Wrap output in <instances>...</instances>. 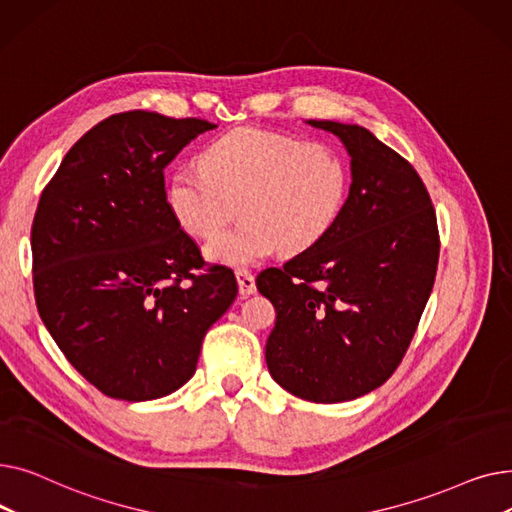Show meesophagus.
<instances>
[{"mask_svg":"<svg viewBox=\"0 0 512 512\" xmlns=\"http://www.w3.org/2000/svg\"><path fill=\"white\" fill-rule=\"evenodd\" d=\"M236 280H238V290L242 297H251V294L257 292V286H255V276L245 270V267H238L236 270Z\"/></svg>","mask_w":512,"mask_h":512,"instance_id":"esophagus-1","label":"esophagus"}]
</instances>
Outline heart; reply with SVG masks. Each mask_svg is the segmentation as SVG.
Listing matches in <instances>:
<instances>
[{
	"label": "heart",
	"instance_id": "obj_1",
	"mask_svg": "<svg viewBox=\"0 0 512 512\" xmlns=\"http://www.w3.org/2000/svg\"><path fill=\"white\" fill-rule=\"evenodd\" d=\"M348 191L351 168L336 147L242 126L207 145L201 168H176L166 199L176 222L199 238L218 234L238 203L242 224L211 240L207 255L240 265L313 247L338 222Z\"/></svg>",
	"mask_w": 512,
	"mask_h": 512
}]
</instances>
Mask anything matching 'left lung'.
<instances>
[{"label":"left lung","instance_id":"1","mask_svg":"<svg viewBox=\"0 0 512 512\" xmlns=\"http://www.w3.org/2000/svg\"><path fill=\"white\" fill-rule=\"evenodd\" d=\"M351 153L353 184L334 228L267 267L257 288L276 307L265 344L272 378L309 402L380 388L400 365L432 294L440 234L409 161L357 124L309 120Z\"/></svg>","mask_w":512,"mask_h":512}]
</instances>
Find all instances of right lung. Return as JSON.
Returning <instances> with one entry per match:
<instances>
[{
	"mask_svg": "<svg viewBox=\"0 0 512 512\" xmlns=\"http://www.w3.org/2000/svg\"><path fill=\"white\" fill-rule=\"evenodd\" d=\"M211 128L114 114L74 143L41 193L31 228L39 315L110 398L153 400L184 386L207 330L236 299L234 272L203 259L166 199L164 168Z\"/></svg>",
	"mask_w": 512,
	"mask_h": 512,
	"instance_id": "obj_1",
	"label": "right lung"
}]
</instances>
